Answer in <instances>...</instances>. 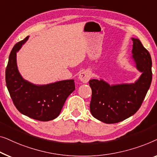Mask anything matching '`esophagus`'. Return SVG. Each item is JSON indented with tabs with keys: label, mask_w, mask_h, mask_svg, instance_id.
Returning <instances> with one entry per match:
<instances>
[{
	"label": "esophagus",
	"mask_w": 157,
	"mask_h": 157,
	"mask_svg": "<svg viewBox=\"0 0 157 157\" xmlns=\"http://www.w3.org/2000/svg\"><path fill=\"white\" fill-rule=\"evenodd\" d=\"M91 78V74L87 71H82L79 75V80L83 83H87Z\"/></svg>",
	"instance_id": "obj_1"
}]
</instances>
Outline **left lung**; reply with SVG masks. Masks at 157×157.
<instances>
[{
	"mask_svg": "<svg viewBox=\"0 0 157 157\" xmlns=\"http://www.w3.org/2000/svg\"><path fill=\"white\" fill-rule=\"evenodd\" d=\"M133 58L142 75L134 84L111 85L103 80L90 79L92 116L107 124L117 123L136 113L144 101L152 79L151 58L139 39L132 38Z\"/></svg>",
	"mask_w": 157,
	"mask_h": 157,
	"instance_id": "1",
	"label": "left lung"
}]
</instances>
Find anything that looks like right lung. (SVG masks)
Masks as SVG:
<instances>
[{
    "mask_svg": "<svg viewBox=\"0 0 157 157\" xmlns=\"http://www.w3.org/2000/svg\"><path fill=\"white\" fill-rule=\"evenodd\" d=\"M28 36L14 45L6 70V86L13 102L24 115L47 122L56 119L68 96L75 90L74 79L59 81L46 85H35L25 80L17 67L16 52Z\"/></svg>",
    "mask_w": 157,
    "mask_h": 157,
    "instance_id": "1",
    "label": "right lung"
}]
</instances>
